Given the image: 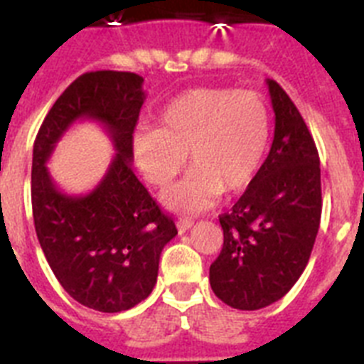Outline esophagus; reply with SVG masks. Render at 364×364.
<instances>
[{
	"instance_id": "esophagus-1",
	"label": "esophagus",
	"mask_w": 364,
	"mask_h": 364,
	"mask_svg": "<svg viewBox=\"0 0 364 364\" xmlns=\"http://www.w3.org/2000/svg\"><path fill=\"white\" fill-rule=\"evenodd\" d=\"M176 226H178V231H180V233H182V231H188L189 228L193 226V220H191V218L182 217V218H180V220H178V224H176Z\"/></svg>"
}]
</instances>
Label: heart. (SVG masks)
Returning <instances> with one entry per match:
<instances>
[{"mask_svg": "<svg viewBox=\"0 0 364 364\" xmlns=\"http://www.w3.org/2000/svg\"><path fill=\"white\" fill-rule=\"evenodd\" d=\"M272 133L266 100L255 91L198 87L160 112L156 129H138L133 151L147 182L166 188L182 173L189 154L191 175L164 195L175 211H200L224 193L252 184L264 162Z\"/></svg>", "mask_w": 364, "mask_h": 364, "instance_id": "heart-1", "label": "heart"}]
</instances>
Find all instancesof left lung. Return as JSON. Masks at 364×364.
I'll use <instances>...</instances> for the list:
<instances>
[{
	"instance_id": "1",
	"label": "left lung",
	"mask_w": 364,
	"mask_h": 364,
	"mask_svg": "<svg viewBox=\"0 0 364 364\" xmlns=\"http://www.w3.org/2000/svg\"><path fill=\"white\" fill-rule=\"evenodd\" d=\"M275 134L268 159L218 217L224 244L210 266L211 290L237 310H260L297 282L319 231L321 166L301 112L275 80H268Z\"/></svg>"
}]
</instances>
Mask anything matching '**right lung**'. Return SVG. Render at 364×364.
Listing matches in <instances>:
<instances>
[{
  "label": "right lung",
  "instance_id": "1",
  "mask_svg": "<svg viewBox=\"0 0 364 364\" xmlns=\"http://www.w3.org/2000/svg\"><path fill=\"white\" fill-rule=\"evenodd\" d=\"M134 73L95 70L74 80L54 102L32 151V215L38 240L63 290L92 310L117 314L149 297L164 246L176 235L134 176L133 133L146 95ZM100 121L117 156L87 196L60 192L44 164L76 119Z\"/></svg>",
  "mask_w": 364,
  "mask_h": 364
}]
</instances>
